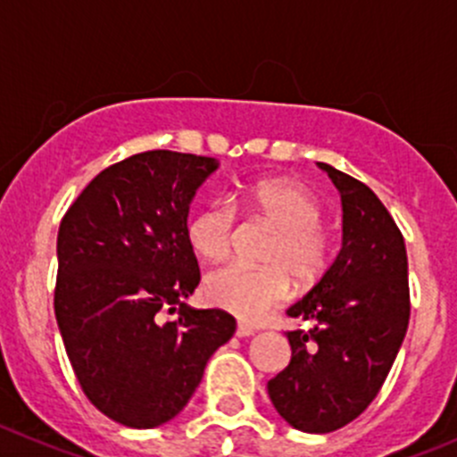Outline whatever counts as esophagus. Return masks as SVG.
Instances as JSON below:
<instances>
[{"label": "esophagus", "mask_w": 457, "mask_h": 457, "mask_svg": "<svg viewBox=\"0 0 457 457\" xmlns=\"http://www.w3.org/2000/svg\"><path fill=\"white\" fill-rule=\"evenodd\" d=\"M257 331L253 329V327H245V325H238L237 327V336L238 338H250V336H254Z\"/></svg>", "instance_id": "1"}]
</instances>
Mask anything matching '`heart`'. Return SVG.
Listing matches in <instances>:
<instances>
[{"label":"heart","instance_id":"1","mask_svg":"<svg viewBox=\"0 0 457 457\" xmlns=\"http://www.w3.org/2000/svg\"><path fill=\"white\" fill-rule=\"evenodd\" d=\"M232 204L250 216L270 223L277 238L263 254V268L229 263L212 270L204 279V295L212 304L229 311L245 322L287 300L291 279L306 288L325 275L329 266V241L322 232V204L304 187L288 180H257L232 195ZM187 238L198 257L220 262L234 241V212L228 203H209L187 223Z\"/></svg>","mask_w":457,"mask_h":457}]
</instances>
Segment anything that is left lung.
<instances>
[{
	"mask_svg": "<svg viewBox=\"0 0 457 457\" xmlns=\"http://www.w3.org/2000/svg\"><path fill=\"white\" fill-rule=\"evenodd\" d=\"M343 203V245L322 279L287 313L315 322L288 331L291 363L268 381L284 421L331 433L356 420L381 390L411 318L403 237L372 189L331 164Z\"/></svg>",
	"mask_w": 457,
	"mask_h": 457,
	"instance_id": "left-lung-1",
	"label": "left lung"
}]
</instances>
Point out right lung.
I'll return each mask as SVG.
<instances>
[{"label": "right lung", "instance_id": "add662e5", "mask_svg": "<svg viewBox=\"0 0 457 457\" xmlns=\"http://www.w3.org/2000/svg\"><path fill=\"white\" fill-rule=\"evenodd\" d=\"M216 169L191 153L132 155L101 170L58 229L54 309L67 356L89 402L130 428L173 420L237 329L225 311L185 304L200 281L189 204Z\"/></svg>", "mask_w": 457, "mask_h": 457}]
</instances>
